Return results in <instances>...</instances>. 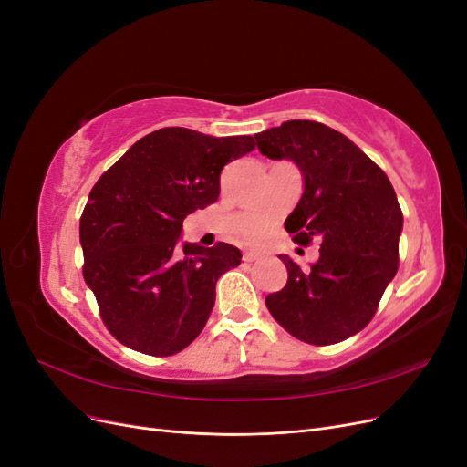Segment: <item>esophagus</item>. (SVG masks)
<instances>
[{
  "instance_id": "34e87169",
  "label": "esophagus",
  "mask_w": 467,
  "mask_h": 467,
  "mask_svg": "<svg viewBox=\"0 0 467 467\" xmlns=\"http://www.w3.org/2000/svg\"><path fill=\"white\" fill-rule=\"evenodd\" d=\"M257 259H259L257 253H249V251L244 253V261H245V263H255Z\"/></svg>"
}]
</instances>
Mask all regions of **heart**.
<instances>
[{
  "mask_svg": "<svg viewBox=\"0 0 467 467\" xmlns=\"http://www.w3.org/2000/svg\"><path fill=\"white\" fill-rule=\"evenodd\" d=\"M259 234H261V228H251V230L247 232V235H249V237H257Z\"/></svg>",
  "mask_w": 467,
  "mask_h": 467,
  "instance_id": "heart-1",
  "label": "heart"
}]
</instances>
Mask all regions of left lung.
<instances>
[{"label": "left lung", "instance_id": "1", "mask_svg": "<svg viewBox=\"0 0 467 467\" xmlns=\"http://www.w3.org/2000/svg\"><path fill=\"white\" fill-rule=\"evenodd\" d=\"M268 160L298 165L304 192L285 228L294 242H321L319 259L302 268L288 255V282L266 307L290 335L333 345L370 323L398 273L403 214L388 175L355 142L314 120H288L255 134Z\"/></svg>", "mask_w": 467, "mask_h": 467}]
</instances>
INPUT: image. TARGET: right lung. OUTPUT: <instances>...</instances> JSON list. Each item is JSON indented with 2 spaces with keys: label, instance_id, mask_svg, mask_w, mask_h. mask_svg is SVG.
<instances>
[{
  "label": "right lung",
  "instance_id": "obj_1",
  "mask_svg": "<svg viewBox=\"0 0 467 467\" xmlns=\"http://www.w3.org/2000/svg\"><path fill=\"white\" fill-rule=\"evenodd\" d=\"M253 148V136L171 126L138 140L95 182L79 220L83 278L117 341L169 357L204 329L216 282L242 253L179 245L182 220L218 201L223 165Z\"/></svg>",
  "mask_w": 467,
  "mask_h": 467
}]
</instances>
